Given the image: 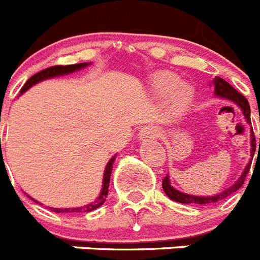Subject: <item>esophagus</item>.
Instances as JSON below:
<instances>
[{
    "label": "esophagus",
    "instance_id": "34e87169",
    "mask_svg": "<svg viewBox=\"0 0 260 260\" xmlns=\"http://www.w3.org/2000/svg\"><path fill=\"white\" fill-rule=\"evenodd\" d=\"M139 135H141V138H155V137L159 135V128L154 125L145 126L139 132Z\"/></svg>",
    "mask_w": 260,
    "mask_h": 260
}]
</instances>
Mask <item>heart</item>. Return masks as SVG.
Wrapping results in <instances>:
<instances>
[{"mask_svg":"<svg viewBox=\"0 0 260 260\" xmlns=\"http://www.w3.org/2000/svg\"><path fill=\"white\" fill-rule=\"evenodd\" d=\"M176 75L171 72H160L154 76V88L160 94L170 95V110L171 113L177 114L188 108L190 100L193 96V90L187 84L177 85Z\"/></svg>","mask_w":260,"mask_h":260,"instance_id":"obj_1","label":"heart"}]
</instances>
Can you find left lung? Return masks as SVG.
Instances as JSON below:
<instances>
[{
	"instance_id": "left-lung-1",
	"label": "left lung",
	"mask_w": 260,
	"mask_h": 260,
	"mask_svg": "<svg viewBox=\"0 0 260 260\" xmlns=\"http://www.w3.org/2000/svg\"><path fill=\"white\" fill-rule=\"evenodd\" d=\"M214 93H216L218 97H223V99H228L230 100V101H233V103H236L237 105L242 109V112H243V114H245L246 121L251 123V119H250V105H248V101L246 100V97L243 96V94H241L238 90L234 89V88L228 83V81H225L223 79H219V77L214 80ZM254 141L255 138H252L251 143H254ZM252 147H254V145H252ZM248 170H250V163L247 164V167H246V170L243 171V174H242V176L239 177V180L237 181L233 187H230L229 189H226L225 192H222V193L216 194V196L199 197V196H190V194H187V193H181V192H179V190H176L175 188L171 187L168 176H166L163 179L161 187H163V190L166 192V194H167L171 200L176 201V203L200 204V205H205V204H213L219 201V200L226 199L228 196L234 193L236 190H238L239 188L243 185V181H245V177L246 175H247Z\"/></svg>"
}]
</instances>
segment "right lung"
<instances>
[{
	"label": "right lung",
	"mask_w": 260,
	"mask_h": 260,
	"mask_svg": "<svg viewBox=\"0 0 260 260\" xmlns=\"http://www.w3.org/2000/svg\"><path fill=\"white\" fill-rule=\"evenodd\" d=\"M85 66H88V64L80 63V64H71V66L48 67V68H46V70L35 73L34 76H31L30 79L27 80V83L22 86L21 93L26 92V90H27L30 86H32L34 84L39 83V81H42V80L50 79V77H54V76H59V75H67V73L75 72V71L80 70V68H83V67H85ZM114 159L115 157L113 156L112 159L109 160V163L106 164L105 174H104V187H103V190H101V194L97 197V200H94V201H93V203H90L89 205L81 206V208H73V209H56V208H51V210H52V212H56V213H88V212H92V210L97 209V208H100V206L105 203L106 197H108L109 181H110V175H112Z\"/></svg>",
	"instance_id": "1"
}]
</instances>
